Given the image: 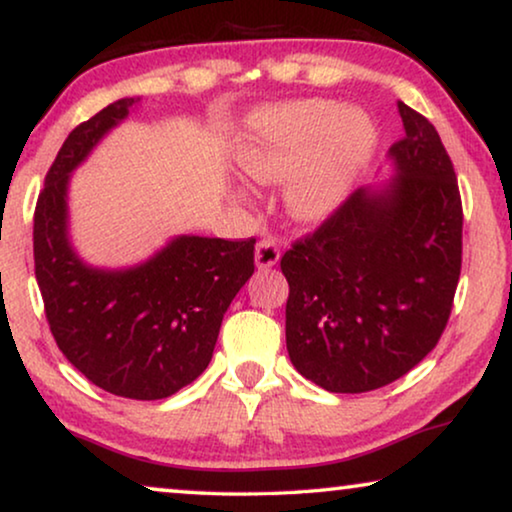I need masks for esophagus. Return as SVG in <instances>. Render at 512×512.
<instances>
[{
    "instance_id": "1",
    "label": "esophagus",
    "mask_w": 512,
    "mask_h": 512,
    "mask_svg": "<svg viewBox=\"0 0 512 512\" xmlns=\"http://www.w3.org/2000/svg\"><path fill=\"white\" fill-rule=\"evenodd\" d=\"M279 256H282V244H279L275 237H263V240L256 244V265L261 270H268L272 265H277Z\"/></svg>"
}]
</instances>
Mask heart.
I'll list each match as a JSON object with an SVG mask.
<instances>
[{
  "mask_svg": "<svg viewBox=\"0 0 512 512\" xmlns=\"http://www.w3.org/2000/svg\"><path fill=\"white\" fill-rule=\"evenodd\" d=\"M375 149V128L340 104L303 100L254 116L240 149L242 170L258 181L289 179L286 200L300 219H319L345 198Z\"/></svg>",
  "mask_w": 512,
  "mask_h": 512,
  "instance_id": "obj_1",
  "label": "heart"
}]
</instances>
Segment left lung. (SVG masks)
<instances>
[{
    "label": "left lung",
    "mask_w": 512,
    "mask_h": 512,
    "mask_svg": "<svg viewBox=\"0 0 512 512\" xmlns=\"http://www.w3.org/2000/svg\"><path fill=\"white\" fill-rule=\"evenodd\" d=\"M396 177L356 188L282 256L286 349L307 380L363 394L417 366L443 335L461 275L464 209L438 130L398 102Z\"/></svg>",
    "instance_id": "obj_1"
}]
</instances>
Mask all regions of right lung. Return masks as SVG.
<instances>
[{"label": "right lung", "mask_w": 512, "mask_h": 512, "mask_svg": "<svg viewBox=\"0 0 512 512\" xmlns=\"http://www.w3.org/2000/svg\"><path fill=\"white\" fill-rule=\"evenodd\" d=\"M125 97L69 132L34 209V275L60 352L114 396L158 401L209 366L223 314L254 275L249 240L181 235L130 270L90 268L67 240V179L121 123Z\"/></svg>", "instance_id": "right-lung-1"}]
</instances>
